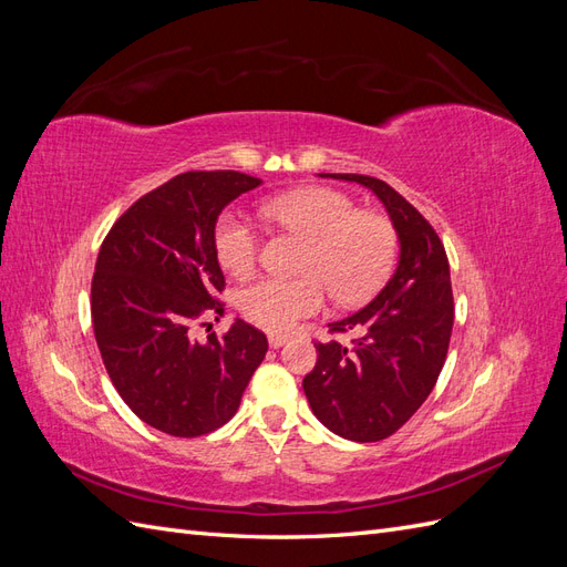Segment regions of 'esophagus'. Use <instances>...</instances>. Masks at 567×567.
Instances as JSON below:
<instances>
[{
    "instance_id": "34e87169",
    "label": "esophagus",
    "mask_w": 567,
    "mask_h": 567,
    "mask_svg": "<svg viewBox=\"0 0 567 567\" xmlns=\"http://www.w3.org/2000/svg\"><path fill=\"white\" fill-rule=\"evenodd\" d=\"M286 342H288V338H286V336H279V333H271V336H269V348H274V350L284 348Z\"/></svg>"
}]
</instances>
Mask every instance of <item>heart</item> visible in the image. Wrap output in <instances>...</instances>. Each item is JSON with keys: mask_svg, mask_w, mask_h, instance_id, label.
Here are the masks:
<instances>
[{"mask_svg": "<svg viewBox=\"0 0 567 567\" xmlns=\"http://www.w3.org/2000/svg\"><path fill=\"white\" fill-rule=\"evenodd\" d=\"M262 215L307 241L300 271L305 277H260L236 296L241 315L267 331H288L317 315L326 288L340 305H359L379 290L398 260V231L375 213H359L357 203L326 186L298 188L262 205ZM219 265L241 277L260 257V236L238 213H225L215 229Z\"/></svg>", "mask_w": 567, "mask_h": 567, "instance_id": "obj_1", "label": "heart"}]
</instances>
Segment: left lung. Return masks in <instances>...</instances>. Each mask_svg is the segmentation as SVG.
<instances>
[{
    "instance_id": "8db88e82",
    "label": "left lung",
    "mask_w": 567,
    "mask_h": 567,
    "mask_svg": "<svg viewBox=\"0 0 567 567\" xmlns=\"http://www.w3.org/2000/svg\"><path fill=\"white\" fill-rule=\"evenodd\" d=\"M319 177L371 188L400 238L398 269L381 293L364 310L331 323V333H354L350 346L315 342L317 364L302 381L315 416L331 433L379 442L416 414L447 359L454 326L447 252L431 221L383 179Z\"/></svg>"
}]
</instances>
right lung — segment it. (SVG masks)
<instances>
[{
  "label": "right lung",
  "mask_w": 567,
  "mask_h": 567,
  "mask_svg": "<svg viewBox=\"0 0 567 567\" xmlns=\"http://www.w3.org/2000/svg\"><path fill=\"white\" fill-rule=\"evenodd\" d=\"M260 184L234 169L182 173L132 203L101 244L92 279L96 346L120 398L161 433L217 431L265 359L267 336L244 319L205 342L192 333L208 315H225L217 217Z\"/></svg>",
  "instance_id": "add662e5"
}]
</instances>
